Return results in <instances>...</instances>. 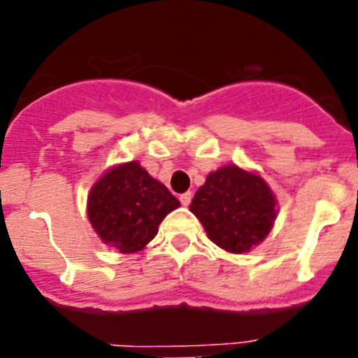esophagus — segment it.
Masks as SVG:
<instances>
[{"instance_id":"34e87169","label":"esophagus","mask_w":358,"mask_h":358,"mask_svg":"<svg viewBox=\"0 0 358 358\" xmlns=\"http://www.w3.org/2000/svg\"><path fill=\"white\" fill-rule=\"evenodd\" d=\"M190 201H192V192H185L180 196V202H182L183 206H189Z\"/></svg>"}]
</instances>
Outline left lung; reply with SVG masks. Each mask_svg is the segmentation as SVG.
Returning <instances> with one entry per match:
<instances>
[{"instance_id":"left-lung-1","label":"left lung","mask_w":358,"mask_h":358,"mask_svg":"<svg viewBox=\"0 0 358 358\" xmlns=\"http://www.w3.org/2000/svg\"><path fill=\"white\" fill-rule=\"evenodd\" d=\"M190 211L216 246L241 255L268 236L277 218V199L262 176L230 164L209 173Z\"/></svg>"}]
</instances>
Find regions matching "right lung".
Listing matches in <instances>:
<instances>
[{
  "label": "right lung",
  "instance_id": "add662e5",
  "mask_svg": "<svg viewBox=\"0 0 358 358\" xmlns=\"http://www.w3.org/2000/svg\"><path fill=\"white\" fill-rule=\"evenodd\" d=\"M178 199L136 161L110 168L88 196V218L102 243L119 252L142 251Z\"/></svg>",
  "mask_w": 358,
  "mask_h": 358
}]
</instances>
